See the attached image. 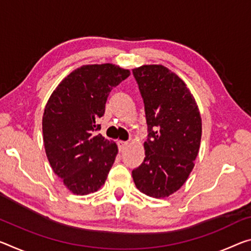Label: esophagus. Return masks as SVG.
I'll return each mask as SVG.
<instances>
[{"mask_svg": "<svg viewBox=\"0 0 251 251\" xmlns=\"http://www.w3.org/2000/svg\"><path fill=\"white\" fill-rule=\"evenodd\" d=\"M117 144H118V149H119V151H123V150H125V149H126V146L128 145V143H127V142H124V141H118V142H117Z\"/></svg>", "mask_w": 251, "mask_h": 251, "instance_id": "34e87169", "label": "esophagus"}]
</instances>
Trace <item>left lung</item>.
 <instances>
[{
    "label": "left lung",
    "instance_id": "1",
    "mask_svg": "<svg viewBox=\"0 0 251 251\" xmlns=\"http://www.w3.org/2000/svg\"><path fill=\"white\" fill-rule=\"evenodd\" d=\"M145 107V157L132 176L146 196L173 194L188 180L200 150L202 121L193 95L176 74L162 65L133 69Z\"/></svg>",
    "mask_w": 251,
    "mask_h": 251
}]
</instances>
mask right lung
<instances>
[{
	"mask_svg": "<svg viewBox=\"0 0 251 251\" xmlns=\"http://www.w3.org/2000/svg\"><path fill=\"white\" fill-rule=\"evenodd\" d=\"M130 71L113 63L81 66L59 83L42 117L43 143L53 172L77 196L96 192L118 153L116 143L101 134L108 95Z\"/></svg>",
	"mask_w": 251,
	"mask_h": 251,
	"instance_id": "add662e5",
	"label": "right lung"
}]
</instances>
